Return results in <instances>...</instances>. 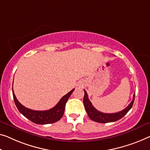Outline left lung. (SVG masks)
<instances>
[{
    "label": "left lung",
    "mask_w": 150,
    "mask_h": 150,
    "mask_svg": "<svg viewBox=\"0 0 150 150\" xmlns=\"http://www.w3.org/2000/svg\"><path fill=\"white\" fill-rule=\"evenodd\" d=\"M84 92L85 94L83 98V104L85 109H86L87 113H88V117L91 120L97 122H100V123H106V122H115L120 119V118H122L128 112L129 110L132 108L134 100H135V94H134L133 100L129 104V106L127 108H125L124 110L116 113H104L102 112L98 111L93 107L91 102L89 101L88 93H87L85 89Z\"/></svg>",
    "instance_id": "1"
}]
</instances>
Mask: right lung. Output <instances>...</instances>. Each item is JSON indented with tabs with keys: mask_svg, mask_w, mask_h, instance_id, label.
Masks as SVG:
<instances>
[{
	"mask_svg": "<svg viewBox=\"0 0 150 150\" xmlns=\"http://www.w3.org/2000/svg\"><path fill=\"white\" fill-rule=\"evenodd\" d=\"M75 89L69 91L67 94L64 95L60 101L58 102L57 104L52 108L48 110L38 111L31 110L23 106L20 102L18 101L16 96H15L14 91L12 88L13 99H14L15 104L16 105L18 110L23 115L24 117H26L28 119L30 120L31 121L34 122L35 124L38 125H46L51 124L54 122H57L63 116L65 105L67 102L69 97L72 94L73 91Z\"/></svg>",
	"mask_w": 150,
	"mask_h": 150,
	"instance_id": "obj_1",
	"label": "right lung"
}]
</instances>
